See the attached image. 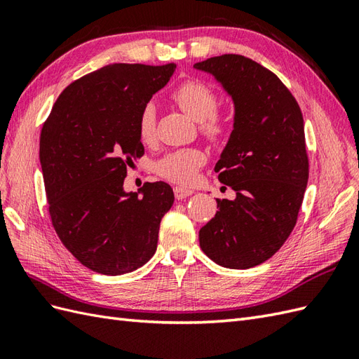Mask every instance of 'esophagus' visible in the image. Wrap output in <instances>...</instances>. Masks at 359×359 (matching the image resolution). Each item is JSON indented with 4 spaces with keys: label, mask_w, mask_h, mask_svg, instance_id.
Here are the masks:
<instances>
[{
    "label": "esophagus",
    "mask_w": 359,
    "mask_h": 359,
    "mask_svg": "<svg viewBox=\"0 0 359 359\" xmlns=\"http://www.w3.org/2000/svg\"><path fill=\"white\" fill-rule=\"evenodd\" d=\"M192 192H194V191L188 189V188H183V187H176V188H174V196H176L177 200H183V198L189 197Z\"/></svg>",
    "instance_id": "obj_1"
}]
</instances>
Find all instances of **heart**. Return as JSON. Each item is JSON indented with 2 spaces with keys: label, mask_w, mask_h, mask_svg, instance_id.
I'll use <instances>...</instances> for the list:
<instances>
[{
  "label": "heart",
  "mask_w": 359,
  "mask_h": 359,
  "mask_svg": "<svg viewBox=\"0 0 359 359\" xmlns=\"http://www.w3.org/2000/svg\"><path fill=\"white\" fill-rule=\"evenodd\" d=\"M171 100L183 112L198 121V130L208 141L219 142L231 132V118L219 110V98L212 86L200 79H187L171 92ZM137 136L141 142L151 145L158 140V110L147 103L137 115ZM206 162V153L198 147L177 149L154 162V172L159 177L180 185L196 179Z\"/></svg>",
  "instance_id": "obj_1"
}]
</instances>
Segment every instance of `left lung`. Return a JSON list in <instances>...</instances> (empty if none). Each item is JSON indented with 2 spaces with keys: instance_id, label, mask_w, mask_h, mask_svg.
I'll return each mask as SVG.
<instances>
[{
  "instance_id": "obj_1",
  "label": "left lung",
  "mask_w": 359,
  "mask_h": 359,
  "mask_svg": "<svg viewBox=\"0 0 359 359\" xmlns=\"http://www.w3.org/2000/svg\"><path fill=\"white\" fill-rule=\"evenodd\" d=\"M194 67L214 74L235 103L215 172L236 198H217L200 247L226 269H252L270 259L297 223L309 176L302 110L280 79L249 57L223 54Z\"/></svg>"
}]
</instances>
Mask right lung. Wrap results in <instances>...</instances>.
<instances>
[{
	"label": "right lung",
	"mask_w": 359,
	"mask_h": 359,
	"mask_svg": "<svg viewBox=\"0 0 359 359\" xmlns=\"http://www.w3.org/2000/svg\"><path fill=\"white\" fill-rule=\"evenodd\" d=\"M176 63H114L72 81L41 132L39 158L48 214L59 240L89 270L135 271L158 247L162 217L172 206L165 182L126 192L127 167L144 156L137 115L168 83Z\"/></svg>",
	"instance_id": "add662e5"
}]
</instances>
